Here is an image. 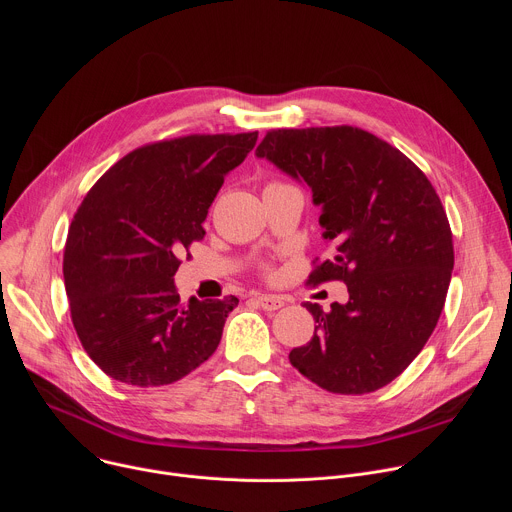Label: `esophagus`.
<instances>
[{
	"instance_id": "esophagus-1",
	"label": "esophagus",
	"mask_w": 512,
	"mask_h": 512,
	"mask_svg": "<svg viewBox=\"0 0 512 512\" xmlns=\"http://www.w3.org/2000/svg\"><path fill=\"white\" fill-rule=\"evenodd\" d=\"M257 304L265 310V312H275L279 308H283V298L279 296H257Z\"/></svg>"
}]
</instances>
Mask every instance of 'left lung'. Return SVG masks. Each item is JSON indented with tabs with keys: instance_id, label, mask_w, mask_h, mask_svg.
<instances>
[{
	"instance_id": "1",
	"label": "left lung",
	"mask_w": 512,
	"mask_h": 512,
	"mask_svg": "<svg viewBox=\"0 0 512 512\" xmlns=\"http://www.w3.org/2000/svg\"><path fill=\"white\" fill-rule=\"evenodd\" d=\"M304 180L322 206L324 239L336 253L308 283L344 281L348 302L324 312L289 362L318 387L373 393L421 352L446 304L454 269L452 229L427 176L391 143L352 125L271 129L257 148Z\"/></svg>"
}]
</instances>
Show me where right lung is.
<instances>
[{
    "label": "right lung",
    "instance_id": "right-lung-1",
    "mask_svg": "<svg viewBox=\"0 0 512 512\" xmlns=\"http://www.w3.org/2000/svg\"><path fill=\"white\" fill-rule=\"evenodd\" d=\"M257 131L194 133L129 152L87 192L62 273L77 336L97 367L135 387L170 385L212 356L239 300L180 302V255ZM190 257V253H188Z\"/></svg>",
    "mask_w": 512,
    "mask_h": 512
}]
</instances>
